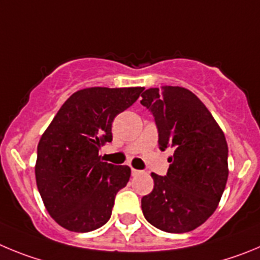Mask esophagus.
<instances>
[{
	"mask_svg": "<svg viewBox=\"0 0 260 260\" xmlns=\"http://www.w3.org/2000/svg\"><path fill=\"white\" fill-rule=\"evenodd\" d=\"M131 172H132V176H137V175L141 174V171L135 170V168H132V170H131Z\"/></svg>",
	"mask_w": 260,
	"mask_h": 260,
	"instance_id": "obj_1",
	"label": "esophagus"
}]
</instances>
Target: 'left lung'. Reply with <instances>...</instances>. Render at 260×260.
Here are the masks:
<instances>
[{
	"mask_svg": "<svg viewBox=\"0 0 260 260\" xmlns=\"http://www.w3.org/2000/svg\"><path fill=\"white\" fill-rule=\"evenodd\" d=\"M141 97L155 120L159 149H174L167 175L151 174L154 189L142 197V212L160 231L189 232L214 214L225 189V136L200 98L185 88H149Z\"/></svg>",
	"mask_w": 260,
	"mask_h": 260,
	"instance_id": "1",
	"label": "left lung"
}]
</instances>
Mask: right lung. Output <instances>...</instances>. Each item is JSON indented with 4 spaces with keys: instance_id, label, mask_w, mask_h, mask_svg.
Returning a JSON list of instances; mask_svg holds the SVG:
<instances>
[{
    "instance_id": "1",
    "label": "right lung",
    "mask_w": 260,
    "mask_h": 260,
    "mask_svg": "<svg viewBox=\"0 0 260 260\" xmlns=\"http://www.w3.org/2000/svg\"><path fill=\"white\" fill-rule=\"evenodd\" d=\"M144 88H88L67 100L37 146V189L50 216L72 232H90L111 216L115 196L127 185L128 166L102 162L113 141L111 124Z\"/></svg>"
}]
</instances>
